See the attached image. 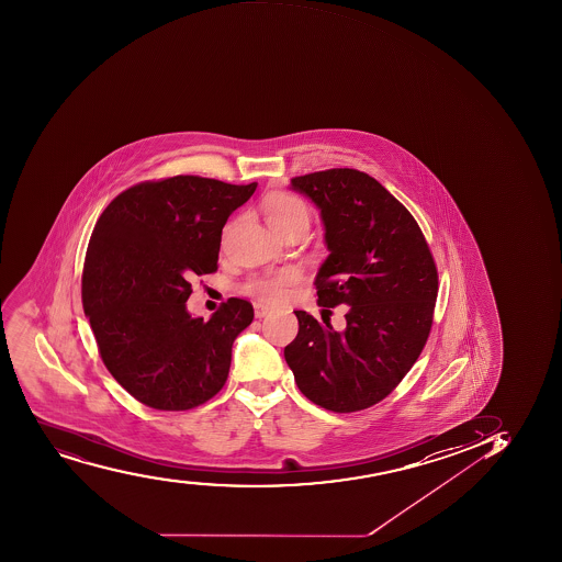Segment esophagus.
<instances>
[{
	"mask_svg": "<svg viewBox=\"0 0 562 562\" xmlns=\"http://www.w3.org/2000/svg\"><path fill=\"white\" fill-rule=\"evenodd\" d=\"M271 312V307L263 306L260 302H255V315L256 318L266 317L267 313Z\"/></svg>",
	"mask_w": 562,
	"mask_h": 562,
	"instance_id": "34e87169",
	"label": "esophagus"
}]
</instances>
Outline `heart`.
<instances>
[{
  "mask_svg": "<svg viewBox=\"0 0 562 562\" xmlns=\"http://www.w3.org/2000/svg\"><path fill=\"white\" fill-rule=\"evenodd\" d=\"M263 214L267 223L274 233L284 236L295 231H306L312 223V212L306 203L293 194L277 192V194L267 195L263 201ZM301 277V272L295 269L290 271L274 272L267 277L252 278L247 284V291L250 295L258 296L261 301L277 302L284 296L285 290L291 284H295Z\"/></svg>",
  "mask_w": 562,
  "mask_h": 562,
  "instance_id": "heart-1",
  "label": "heart"
}]
</instances>
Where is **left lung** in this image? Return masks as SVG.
Wrapping results in <instances>:
<instances>
[{"label": "left lung", "mask_w": 562, "mask_h": 562, "mask_svg": "<svg viewBox=\"0 0 562 562\" xmlns=\"http://www.w3.org/2000/svg\"><path fill=\"white\" fill-rule=\"evenodd\" d=\"M321 211L329 255L318 306H348L346 328L295 312L284 357L307 400L357 412L384 400L414 367L432 328L438 271L411 212L368 173L331 168L291 179Z\"/></svg>", "instance_id": "1"}]
</instances>
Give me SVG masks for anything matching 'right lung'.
I'll return each instance as SVG.
<instances>
[{
    "label": "right lung",
    "instance_id": "1",
    "mask_svg": "<svg viewBox=\"0 0 562 562\" xmlns=\"http://www.w3.org/2000/svg\"><path fill=\"white\" fill-rule=\"evenodd\" d=\"M256 183L200 176L146 181L102 212L83 261L82 304L102 361L143 405L189 411L227 381L234 339L255 317L228 299L192 317L190 278L217 269L222 228Z\"/></svg>",
    "mask_w": 562,
    "mask_h": 562
}]
</instances>
